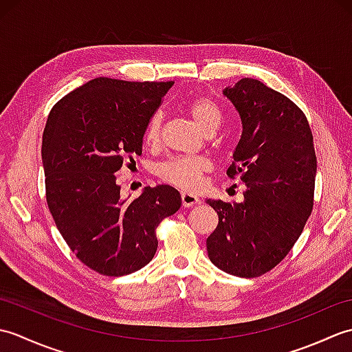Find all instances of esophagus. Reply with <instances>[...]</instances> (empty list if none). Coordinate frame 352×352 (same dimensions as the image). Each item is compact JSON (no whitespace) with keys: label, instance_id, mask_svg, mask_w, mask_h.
I'll list each match as a JSON object with an SVG mask.
<instances>
[{"label":"esophagus","instance_id":"34e87169","mask_svg":"<svg viewBox=\"0 0 352 352\" xmlns=\"http://www.w3.org/2000/svg\"><path fill=\"white\" fill-rule=\"evenodd\" d=\"M198 203H199V199L195 195H192V193H188V192H183L182 193V204H183V207L189 208V207L197 206Z\"/></svg>","mask_w":352,"mask_h":352}]
</instances>
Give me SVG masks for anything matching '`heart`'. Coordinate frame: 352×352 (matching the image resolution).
Segmentation results:
<instances>
[{"mask_svg":"<svg viewBox=\"0 0 352 352\" xmlns=\"http://www.w3.org/2000/svg\"><path fill=\"white\" fill-rule=\"evenodd\" d=\"M193 121L204 133L214 131L221 124V109L210 96H197L188 104ZM162 136V115L154 113L146 124L145 140L149 145H157ZM212 169V162L207 157H172L163 162L157 174L164 183L183 190H195L203 182L204 174Z\"/></svg>","mask_w":352,"mask_h":352,"instance_id":"b5f03b06","label":"heart"}]
</instances>
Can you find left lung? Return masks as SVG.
<instances>
[{"instance_id":"left-lung-1","label":"left lung","mask_w":352,"mask_h":352,"mask_svg":"<svg viewBox=\"0 0 352 352\" xmlns=\"http://www.w3.org/2000/svg\"><path fill=\"white\" fill-rule=\"evenodd\" d=\"M223 95L242 121V138L227 169L246 190L243 203L207 199L218 227L207 252L221 271L254 278L294 248L313 210L316 154L304 111L258 80L242 78Z\"/></svg>"}]
</instances>
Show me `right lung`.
<instances>
[{
	"mask_svg": "<svg viewBox=\"0 0 352 352\" xmlns=\"http://www.w3.org/2000/svg\"><path fill=\"white\" fill-rule=\"evenodd\" d=\"M172 81L98 77L51 109L42 139L47 204L80 261L121 276L139 271L157 251L155 230L182 206L168 184L121 198L116 172L142 154L146 124Z\"/></svg>",
	"mask_w": 352,
	"mask_h": 352,
	"instance_id": "right-lung-1",
	"label": "right lung"
}]
</instances>
